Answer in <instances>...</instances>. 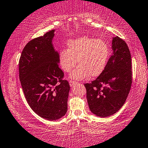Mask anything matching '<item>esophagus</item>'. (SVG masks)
<instances>
[{
	"mask_svg": "<svg viewBox=\"0 0 148 148\" xmlns=\"http://www.w3.org/2000/svg\"><path fill=\"white\" fill-rule=\"evenodd\" d=\"M77 83L76 81H69V85H70V86H71V87H73V86L74 85H75V84H77Z\"/></svg>",
	"mask_w": 148,
	"mask_h": 148,
	"instance_id": "1",
	"label": "esophagus"
}]
</instances>
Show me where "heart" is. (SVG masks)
<instances>
[{"label":"heart","instance_id":"heart-1","mask_svg":"<svg viewBox=\"0 0 148 148\" xmlns=\"http://www.w3.org/2000/svg\"><path fill=\"white\" fill-rule=\"evenodd\" d=\"M67 49H61L58 55L60 66L63 71L69 73L79 65L70 77L75 80H83L90 75L95 77L101 75L107 64L110 48L105 42L96 38L83 36L68 41Z\"/></svg>","mask_w":148,"mask_h":148}]
</instances>
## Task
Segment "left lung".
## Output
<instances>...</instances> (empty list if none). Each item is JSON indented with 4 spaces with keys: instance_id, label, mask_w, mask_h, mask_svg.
<instances>
[{
    "instance_id": "8db88e82",
    "label": "left lung",
    "mask_w": 148,
    "mask_h": 148,
    "mask_svg": "<svg viewBox=\"0 0 148 148\" xmlns=\"http://www.w3.org/2000/svg\"><path fill=\"white\" fill-rule=\"evenodd\" d=\"M112 54L103 73L86 83L90 112L107 117L117 112L126 101L132 85L131 55L126 43L118 36L112 38Z\"/></svg>"
}]
</instances>
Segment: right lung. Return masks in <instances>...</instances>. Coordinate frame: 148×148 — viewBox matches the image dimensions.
Wrapping results in <instances>:
<instances>
[{"label":"right lung","mask_w":148,"mask_h":148,"mask_svg":"<svg viewBox=\"0 0 148 148\" xmlns=\"http://www.w3.org/2000/svg\"><path fill=\"white\" fill-rule=\"evenodd\" d=\"M55 31L29 41L19 61L20 81L26 101L34 112L49 120L67 113L70 90L59 67V52L53 44Z\"/></svg>","instance_id":"right-lung-1"}]
</instances>
